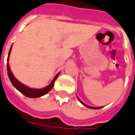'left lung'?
Wrapping results in <instances>:
<instances>
[{
    "instance_id": "1",
    "label": "left lung",
    "mask_w": 135,
    "mask_h": 135,
    "mask_svg": "<svg viewBox=\"0 0 135 135\" xmlns=\"http://www.w3.org/2000/svg\"><path fill=\"white\" fill-rule=\"evenodd\" d=\"M77 98H78V99L79 100V102H80V103H82L83 105H85V107H87V108H91V109H99V108H103V107H92V106H90V105H86V104L84 103L83 102H82V100L79 99L78 97H77Z\"/></svg>"
}]
</instances>
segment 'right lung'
Returning <instances> with one entry per match:
<instances>
[{
  "mask_svg": "<svg viewBox=\"0 0 135 135\" xmlns=\"http://www.w3.org/2000/svg\"><path fill=\"white\" fill-rule=\"evenodd\" d=\"M12 45L11 46L10 50H9V54H8V58H7V61H9V54L11 53V50H12ZM7 73H8V76L10 79L12 84L13 85V86L15 87V88L19 91L21 94H23L24 96L27 97H30V98H37V97H40L41 96H44V94H46L47 93H48L49 91H50L52 88H53V85H54V82L56 81V79L58 78L59 75L60 73L57 74L56 76L54 77V79H53V81L51 82V83L47 85V87H45L44 88H41V89H36V88H29V87L26 86L25 85L22 84L21 82H20L18 80L15 78V76H13V74L11 71L10 68H9V63L7 64Z\"/></svg>",
  "mask_w": 135,
  "mask_h": 135,
  "instance_id": "right-lung-1",
  "label": "right lung"
}]
</instances>
